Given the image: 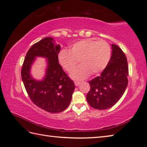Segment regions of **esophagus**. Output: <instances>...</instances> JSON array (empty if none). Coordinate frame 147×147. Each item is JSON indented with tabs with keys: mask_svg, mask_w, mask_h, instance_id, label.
<instances>
[{
	"mask_svg": "<svg viewBox=\"0 0 147 147\" xmlns=\"http://www.w3.org/2000/svg\"><path fill=\"white\" fill-rule=\"evenodd\" d=\"M74 84H75L76 86H78V85L80 84V82H74Z\"/></svg>",
	"mask_w": 147,
	"mask_h": 147,
	"instance_id": "34e87169",
	"label": "esophagus"
}]
</instances>
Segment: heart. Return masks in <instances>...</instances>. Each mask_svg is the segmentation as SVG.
Returning a JSON list of instances; mask_svg holds the SVG:
<instances>
[{"mask_svg": "<svg viewBox=\"0 0 147 147\" xmlns=\"http://www.w3.org/2000/svg\"><path fill=\"white\" fill-rule=\"evenodd\" d=\"M111 50L107 42L85 39L76 42L71 46V51L62 50L58 55L60 63L67 71L71 72L80 62L81 65L74 69L70 75L75 80H83L90 74H97L107 66Z\"/></svg>", "mask_w": 147, "mask_h": 147, "instance_id": "b5f03b06", "label": "heart"}]
</instances>
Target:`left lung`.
<instances>
[{
	"mask_svg": "<svg viewBox=\"0 0 147 147\" xmlns=\"http://www.w3.org/2000/svg\"><path fill=\"white\" fill-rule=\"evenodd\" d=\"M112 56L107 66L100 76L89 81L90 89L87 95L92 108L105 110L115 105L128 85L129 69L125 53L112 44Z\"/></svg>",
	"mask_w": 147,
	"mask_h": 147,
	"instance_id": "8db88e82",
	"label": "left lung"
}]
</instances>
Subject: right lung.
<instances>
[{
    "label": "right lung",
    "mask_w": 147,
    "mask_h": 147,
    "mask_svg": "<svg viewBox=\"0 0 147 147\" xmlns=\"http://www.w3.org/2000/svg\"><path fill=\"white\" fill-rule=\"evenodd\" d=\"M60 46L51 37H46L32 46L24 61L21 76L31 100L43 110L51 113L62 112L71 103L75 88L58 63ZM36 57L47 58L46 74L41 81L34 79L30 69Z\"/></svg>",
    "instance_id": "add662e5"
}]
</instances>
